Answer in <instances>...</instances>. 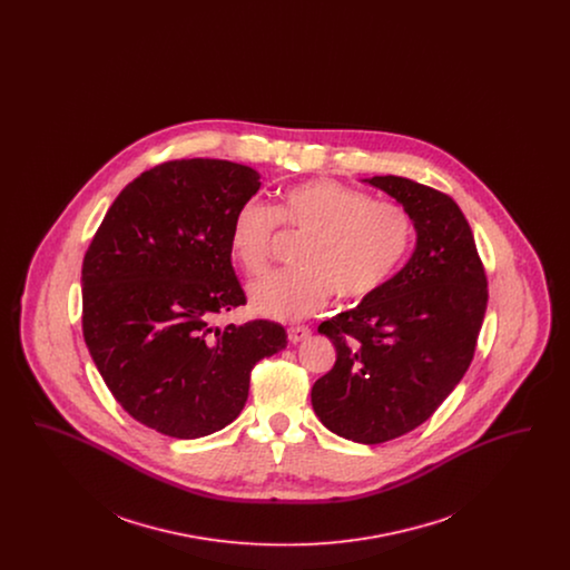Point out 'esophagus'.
I'll return each mask as SVG.
<instances>
[{
  "label": "esophagus",
  "instance_id": "obj_1",
  "mask_svg": "<svg viewBox=\"0 0 570 570\" xmlns=\"http://www.w3.org/2000/svg\"><path fill=\"white\" fill-rule=\"evenodd\" d=\"M309 333H312V331H309L307 326H291V328H288V340H291V344H298V342L307 340Z\"/></svg>",
  "mask_w": 570,
  "mask_h": 570
}]
</instances>
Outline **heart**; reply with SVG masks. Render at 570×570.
Wrapping results in <instances>:
<instances>
[{
  "instance_id": "obj_1",
  "label": "heart",
  "mask_w": 570,
  "mask_h": 570,
  "mask_svg": "<svg viewBox=\"0 0 570 570\" xmlns=\"http://www.w3.org/2000/svg\"><path fill=\"white\" fill-rule=\"evenodd\" d=\"M277 219L305 239L297 269L275 272L249 284V307L277 321L316 312L331 293L358 301L380 291L397 272L412 239V222L400 205L331 179H312L282 191L279 205L252 198L230 224L228 245L244 272L263 273L272 254Z\"/></svg>"
}]
</instances>
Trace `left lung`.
I'll use <instances>...</instances> for the list:
<instances>
[{
    "mask_svg": "<svg viewBox=\"0 0 570 570\" xmlns=\"http://www.w3.org/2000/svg\"><path fill=\"white\" fill-rule=\"evenodd\" d=\"M414 226L406 265L370 297L318 326L335 365L312 386L328 432L380 444L425 423L460 384L488 309V279L468 219L446 194L404 177L363 179Z\"/></svg>",
    "mask_w": 570,
    "mask_h": 570,
    "instance_id": "8db88e82",
    "label": "left lung"
}]
</instances>
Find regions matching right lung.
<instances>
[{
	"instance_id": "1",
	"label": "right lung",
	"mask_w": 570,
	"mask_h": 570,
	"mask_svg": "<svg viewBox=\"0 0 570 570\" xmlns=\"http://www.w3.org/2000/svg\"><path fill=\"white\" fill-rule=\"evenodd\" d=\"M258 188L244 164H160L119 191L85 254V344L115 400L160 434L233 423L252 367L288 344L272 321L214 325L245 303L228 235Z\"/></svg>"
}]
</instances>
